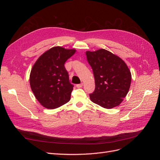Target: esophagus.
Masks as SVG:
<instances>
[{"label":"esophagus","mask_w":160,"mask_h":160,"mask_svg":"<svg viewBox=\"0 0 160 160\" xmlns=\"http://www.w3.org/2000/svg\"><path fill=\"white\" fill-rule=\"evenodd\" d=\"M83 83H81V84H77V85H76V87L77 88H81L82 87H83Z\"/></svg>","instance_id":"obj_1"}]
</instances>
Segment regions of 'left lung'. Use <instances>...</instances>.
<instances>
[{
	"mask_svg": "<svg viewBox=\"0 0 160 160\" xmlns=\"http://www.w3.org/2000/svg\"><path fill=\"white\" fill-rule=\"evenodd\" d=\"M87 59L93 69L95 89L89 95L94 103L105 109L117 107L130 88L132 74L123 60L103 49L86 51Z\"/></svg>",
	"mask_w": 160,
	"mask_h": 160,
	"instance_id": "obj_1",
	"label": "left lung"
}]
</instances>
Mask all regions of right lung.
Returning a JSON list of instances; mask_svg holds the SVG:
<instances>
[{"label":"right lung","instance_id":"1","mask_svg":"<svg viewBox=\"0 0 160 160\" xmlns=\"http://www.w3.org/2000/svg\"><path fill=\"white\" fill-rule=\"evenodd\" d=\"M75 52V49L59 46L52 47L33 65L29 78L31 88L44 108L56 109L69 101L73 85L70 83L64 64Z\"/></svg>","mask_w":160,"mask_h":160}]
</instances>
